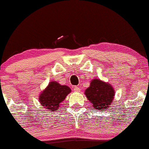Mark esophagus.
I'll list each match as a JSON object with an SVG mask.
<instances>
[{
	"label": "esophagus",
	"instance_id": "obj_1",
	"mask_svg": "<svg viewBox=\"0 0 149 149\" xmlns=\"http://www.w3.org/2000/svg\"><path fill=\"white\" fill-rule=\"evenodd\" d=\"M74 91L76 93H79V92H80V88L79 87H75L74 88Z\"/></svg>",
	"mask_w": 149,
	"mask_h": 149
}]
</instances>
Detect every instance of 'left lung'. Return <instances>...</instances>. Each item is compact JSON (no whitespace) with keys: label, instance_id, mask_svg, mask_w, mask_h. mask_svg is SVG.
Listing matches in <instances>:
<instances>
[{"label":"left lung","instance_id":"obj_1","mask_svg":"<svg viewBox=\"0 0 149 149\" xmlns=\"http://www.w3.org/2000/svg\"><path fill=\"white\" fill-rule=\"evenodd\" d=\"M85 95L92 103L93 109L104 111V109L110 108L111 105L116 92L108 82L95 78L91 80L90 87L85 91Z\"/></svg>","mask_w":149,"mask_h":149}]
</instances>
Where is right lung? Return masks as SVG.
I'll return each mask as SVG.
<instances>
[{
    "label": "right lung",
    "instance_id": "obj_1",
    "mask_svg": "<svg viewBox=\"0 0 149 149\" xmlns=\"http://www.w3.org/2000/svg\"><path fill=\"white\" fill-rule=\"evenodd\" d=\"M70 93L71 89L68 86L62 85L56 81H52L39 94V101L43 108L54 112L59 108Z\"/></svg>",
    "mask_w": 149,
    "mask_h": 149
}]
</instances>
